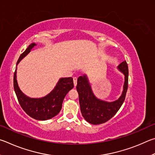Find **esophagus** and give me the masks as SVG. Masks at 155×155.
<instances>
[{
	"instance_id": "1",
	"label": "esophagus",
	"mask_w": 155,
	"mask_h": 155,
	"mask_svg": "<svg viewBox=\"0 0 155 155\" xmlns=\"http://www.w3.org/2000/svg\"><path fill=\"white\" fill-rule=\"evenodd\" d=\"M77 81H78V78L76 77L73 78V83H74V86L75 87L76 85H77Z\"/></svg>"
}]
</instances>
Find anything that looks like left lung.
Masks as SVG:
<instances>
[{
    "mask_svg": "<svg viewBox=\"0 0 155 155\" xmlns=\"http://www.w3.org/2000/svg\"><path fill=\"white\" fill-rule=\"evenodd\" d=\"M118 69L124 75L123 91L121 96L114 101L108 102L97 98L92 91L87 76L84 75L78 78L76 89L79 94L80 110L84 118L93 124L104 123L114 116L125 99L128 88V65L124 61L118 65Z\"/></svg>",
    "mask_w": 155,
    "mask_h": 155,
    "instance_id": "1",
    "label": "left lung"
}]
</instances>
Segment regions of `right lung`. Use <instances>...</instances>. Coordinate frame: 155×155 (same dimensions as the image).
<instances>
[{"label": "right lung", "mask_w": 155, "mask_h": 155, "mask_svg": "<svg viewBox=\"0 0 155 155\" xmlns=\"http://www.w3.org/2000/svg\"><path fill=\"white\" fill-rule=\"evenodd\" d=\"M37 44L31 43L21 54L17 64L28 54ZM17 67L13 77V87L20 106L27 114L38 120H46L54 117L60 112L66 94L73 88L72 78H61L52 91L41 98H31L24 94L20 89L16 79Z\"/></svg>", "instance_id": "1"}]
</instances>
